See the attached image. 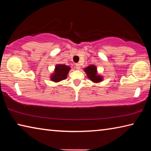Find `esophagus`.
<instances>
[{
  "label": "esophagus",
  "instance_id": "obj_1",
  "mask_svg": "<svg viewBox=\"0 0 151 151\" xmlns=\"http://www.w3.org/2000/svg\"><path fill=\"white\" fill-rule=\"evenodd\" d=\"M75 68H76L77 70H80V68H81L80 64H78V63L76 64V65H75Z\"/></svg>",
  "mask_w": 151,
  "mask_h": 151
}]
</instances>
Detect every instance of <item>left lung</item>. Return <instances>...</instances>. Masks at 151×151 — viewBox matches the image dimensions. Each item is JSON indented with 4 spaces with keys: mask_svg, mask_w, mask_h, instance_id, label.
Returning <instances> with one entry per match:
<instances>
[{
    "mask_svg": "<svg viewBox=\"0 0 151 151\" xmlns=\"http://www.w3.org/2000/svg\"><path fill=\"white\" fill-rule=\"evenodd\" d=\"M84 71L86 73L89 80H91L93 83H100L103 81V76L98 74L96 66L95 65H91L88 66L87 67L84 68Z\"/></svg>",
    "mask_w": 151,
    "mask_h": 151,
    "instance_id": "8db88e82",
    "label": "left lung"
}]
</instances>
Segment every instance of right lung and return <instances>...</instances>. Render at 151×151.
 <instances>
[{"mask_svg": "<svg viewBox=\"0 0 151 151\" xmlns=\"http://www.w3.org/2000/svg\"><path fill=\"white\" fill-rule=\"evenodd\" d=\"M70 70V67L65 65L57 64L55 70L50 76V80L55 83H59L67 78V75Z\"/></svg>", "mask_w": 151, "mask_h": 151, "instance_id": "add662e5", "label": "right lung"}]
</instances>
